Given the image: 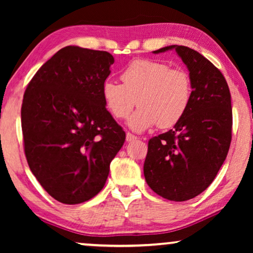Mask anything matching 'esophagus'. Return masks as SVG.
Returning a JSON list of instances; mask_svg holds the SVG:
<instances>
[{
	"instance_id": "esophagus-1",
	"label": "esophagus",
	"mask_w": 253,
	"mask_h": 253,
	"mask_svg": "<svg viewBox=\"0 0 253 253\" xmlns=\"http://www.w3.org/2000/svg\"><path fill=\"white\" fill-rule=\"evenodd\" d=\"M136 139H137V137L134 136V134L130 133V132L126 133V141H133V140H136Z\"/></svg>"
}]
</instances>
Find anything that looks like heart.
<instances>
[{
    "instance_id": "b5f03b06",
    "label": "heart",
    "mask_w": 253,
    "mask_h": 253,
    "mask_svg": "<svg viewBox=\"0 0 253 253\" xmlns=\"http://www.w3.org/2000/svg\"><path fill=\"white\" fill-rule=\"evenodd\" d=\"M122 84L106 82L102 98L106 108L119 120L127 119L138 105L140 108L131 116L129 126L141 132L159 124L170 127L182 120L192 98L189 74L171 69L155 60L132 61L121 74Z\"/></svg>"
}]
</instances>
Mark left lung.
Instances as JSON below:
<instances>
[{"instance_id": "1", "label": "left lung", "mask_w": 253, "mask_h": 253, "mask_svg": "<svg viewBox=\"0 0 253 253\" xmlns=\"http://www.w3.org/2000/svg\"><path fill=\"white\" fill-rule=\"evenodd\" d=\"M170 49L188 68L192 98L174 129L148 140L144 176L157 195L185 202L209 188L226 160L233 110L229 87L219 69L185 46L172 44L153 53Z\"/></svg>"}]
</instances>
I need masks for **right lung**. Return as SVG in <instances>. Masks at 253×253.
Instances as JSON below:
<instances>
[{
	"instance_id": "add662e5",
	"label": "right lung",
	"mask_w": 253,
	"mask_h": 253,
	"mask_svg": "<svg viewBox=\"0 0 253 253\" xmlns=\"http://www.w3.org/2000/svg\"><path fill=\"white\" fill-rule=\"evenodd\" d=\"M113 63L108 51L67 46L37 71L24 93L27 164L60 203L75 205L98 195L126 140L102 98Z\"/></svg>"
}]
</instances>
